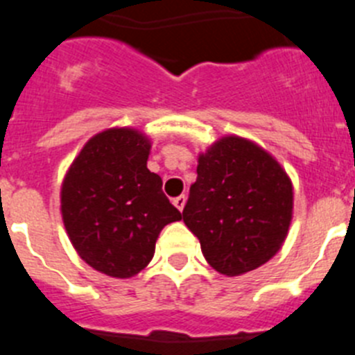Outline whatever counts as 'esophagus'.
Listing matches in <instances>:
<instances>
[{
  "label": "esophagus",
  "instance_id": "1",
  "mask_svg": "<svg viewBox=\"0 0 355 355\" xmlns=\"http://www.w3.org/2000/svg\"><path fill=\"white\" fill-rule=\"evenodd\" d=\"M172 202H174V206L178 209H180V211H183L184 205H187V197H184V196H178L174 200H172Z\"/></svg>",
  "mask_w": 355,
  "mask_h": 355
}]
</instances>
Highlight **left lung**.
<instances>
[{
  "label": "left lung",
  "instance_id": "left-lung-1",
  "mask_svg": "<svg viewBox=\"0 0 355 355\" xmlns=\"http://www.w3.org/2000/svg\"><path fill=\"white\" fill-rule=\"evenodd\" d=\"M291 208L293 188L281 165L256 144L225 137L199 156L183 220L216 272L240 275L281 249Z\"/></svg>",
  "mask_w": 355,
  "mask_h": 355
}]
</instances>
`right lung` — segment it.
Instances as JSON below:
<instances>
[{"label": "right lung", "instance_id": "right-lung-1", "mask_svg": "<svg viewBox=\"0 0 355 355\" xmlns=\"http://www.w3.org/2000/svg\"><path fill=\"white\" fill-rule=\"evenodd\" d=\"M149 140L135 130H108L85 144L62 184V216L83 261L110 277L139 274L156 238L181 211L147 168Z\"/></svg>", "mask_w": 355, "mask_h": 355}]
</instances>
